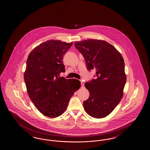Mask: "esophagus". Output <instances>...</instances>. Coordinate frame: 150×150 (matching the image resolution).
Listing matches in <instances>:
<instances>
[{
    "label": "esophagus",
    "instance_id": "obj_1",
    "mask_svg": "<svg viewBox=\"0 0 150 150\" xmlns=\"http://www.w3.org/2000/svg\"><path fill=\"white\" fill-rule=\"evenodd\" d=\"M81 81V86H82V87H83V86H84V81H83V80H81V81Z\"/></svg>",
    "mask_w": 150,
    "mask_h": 150
}]
</instances>
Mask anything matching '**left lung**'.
Segmentation results:
<instances>
[{
  "label": "left lung",
  "instance_id": "obj_1",
  "mask_svg": "<svg viewBox=\"0 0 150 150\" xmlns=\"http://www.w3.org/2000/svg\"><path fill=\"white\" fill-rule=\"evenodd\" d=\"M89 71L96 70V79L86 82L90 96L83 103L86 112L102 118L110 114L120 102L126 83L125 62L120 52L108 42L99 40L76 42Z\"/></svg>",
  "mask_w": 150,
  "mask_h": 150
}]
</instances>
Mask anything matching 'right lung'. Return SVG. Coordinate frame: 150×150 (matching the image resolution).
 Listing matches in <instances>:
<instances>
[{"label": "right lung", "mask_w": 150, "mask_h": 150, "mask_svg": "<svg viewBox=\"0 0 150 150\" xmlns=\"http://www.w3.org/2000/svg\"><path fill=\"white\" fill-rule=\"evenodd\" d=\"M72 45L48 40L33 48L27 60L24 79L27 93L36 108L48 117L63 114L81 86L77 79L59 77L65 71L63 56Z\"/></svg>", "instance_id": "obj_1"}]
</instances>
